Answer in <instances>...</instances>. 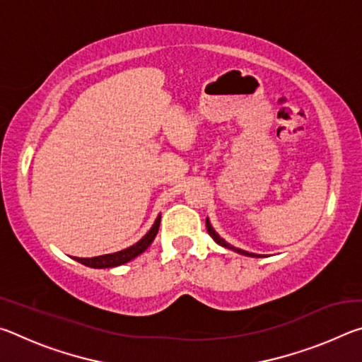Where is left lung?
I'll return each mask as SVG.
<instances>
[{"instance_id":"1","label":"left lung","mask_w":362,"mask_h":362,"mask_svg":"<svg viewBox=\"0 0 362 362\" xmlns=\"http://www.w3.org/2000/svg\"><path fill=\"white\" fill-rule=\"evenodd\" d=\"M206 228H207V233H209V235L212 236V240L216 241L217 244H220V246H223V247H228V249H233L235 250V252H238V254H243V255H249V257H259V255H255V254H250V252H246V250H243V249H238V247H233V246H230L228 243H225L222 238H220L216 231H214V228L211 226V223H209V220L206 218Z\"/></svg>"}]
</instances>
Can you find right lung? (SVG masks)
I'll return each instance as SVG.
<instances>
[{"label": "right lung", "instance_id": "1", "mask_svg": "<svg viewBox=\"0 0 362 362\" xmlns=\"http://www.w3.org/2000/svg\"><path fill=\"white\" fill-rule=\"evenodd\" d=\"M159 222H161V217H158L155 220V225L151 226V230L146 233L142 240L134 244V246H131V247L119 250V252H115V254L90 257V259H79V257H75V260H78L79 263H83V265L90 267V268H112V267L122 265V263H127L129 260L136 259L137 255L142 254L144 250L153 243V240H155L156 233L159 230Z\"/></svg>", "mask_w": 362, "mask_h": 362}]
</instances>
